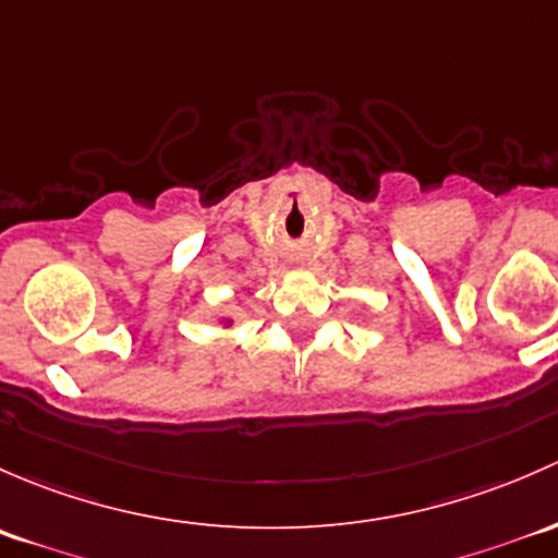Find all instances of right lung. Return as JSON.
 Segmentation results:
<instances>
[{
  "instance_id": "add662e5",
  "label": "right lung",
  "mask_w": 558,
  "mask_h": 558,
  "mask_svg": "<svg viewBox=\"0 0 558 558\" xmlns=\"http://www.w3.org/2000/svg\"><path fill=\"white\" fill-rule=\"evenodd\" d=\"M226 325H231V319H226Z\"/></svg>"
}]
</instances>
